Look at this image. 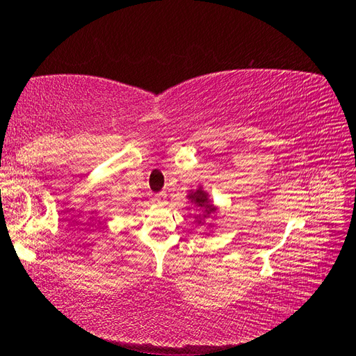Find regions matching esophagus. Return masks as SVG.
Here are the masks:
<instances>
[{"label": "esophagus", "instance_id": "1", "mask_svg": "<svg viewBox=\"0 0 356 356\" xmlns=\"http://www.w3.org/2000/svg\"><path fill=\"white\" fill-rule=\"evenodd\" d=\"M156 200H157V203H165L166 202V193L165 191L157 193L156 194Z\"/></svg>", "mask_w": 356, "mask_h": 356}]
</instances>
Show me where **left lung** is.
I'll use <instances>...</instances> for the list:
<instances>
[{"label":"left lung","instance_id":"1","mask_svg":"<svg viewBox=\"0 0 356 356\" xmlns=\"http://www.w3.org/2000/svg\"><path fill=\"white\" fill-rule=\"evenodd\" d=\"M186 199L191 202V205L194 207L193 216L195 218V222L199 225H207V220H214L217 217V211L218 208L214 205L213 200H211L209 194L203 190V186L199 185L197 190H190L188 191ZM191 208V207H190ZM209 228H213V225L208 223Z\"/></svg>","mask_w":356,"mask_h":356}]
</instances>
